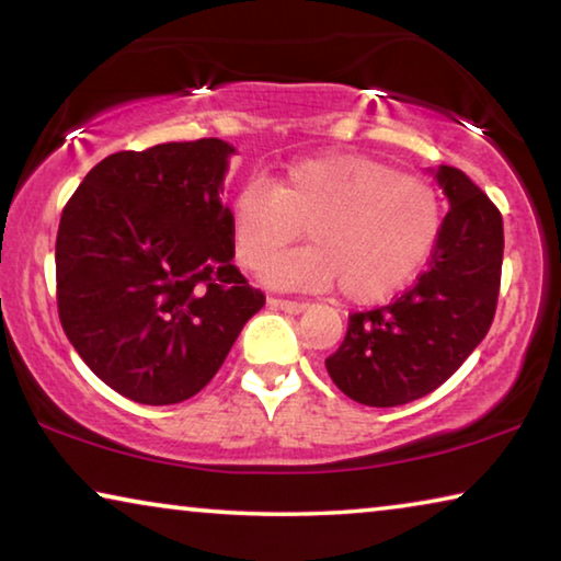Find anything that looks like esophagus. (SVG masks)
<instances>
[{"instance_id": "obj_1", "label": "esophagus", "mask_w": 561, "mask_h": 561, "mask_svg": "<svg viewBox=\"0 0 561 561\" xmlns=\"http://www.w3.org/2000/svg\"><path fill=\"white\" fill-rule=\"evenodd\" d=\"M270 307L272 309H279V311H284V314H301V311H307V307L309 304H304V301H289V299H270Z\"/></svg>"}]
</instances>
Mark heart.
Returning a JSON list of instances; mask_svg holds the SVG:
<instances>
[{
  "instance_id": "obj_1",
  "label": "heart",
  "mask_w": 561,
  "mask_h": 561,
  "mask_svg": "<svg viewBox=\"0 0 561 561\" xmlns=\"http://www.w3.org/2000/svg\"><path fill=\"white\" fill-rule=\"evenodd\" d=\"M230 225L244 270L260 267L307 227L311 244L270 260L262 279L314 291L339 284L348 301L371 304L405 287L431 257L443 207L423 178L366 156L331 153L291 163L272 187L244 185Z\"/></svg>"
}]
</instances>
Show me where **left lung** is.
<instances>
[{"mask_svg": "<svg viewBox=\"0 0 561 561\" xmlns=\"http://www.w3.org/2000/svg\"><path fill=\"white\" fill-rule=\"evenodd\" d=\"M450 210L433 257L396 301L348 317L327 371L356 403L391 408L428 396L490 331L497 307L502 215L458 168L431 170Z\"/></svg>", "mask_w": 561, "mask_h": 561, "instance_id": "left-lung-1", "label": "left lung"}]
</instances>
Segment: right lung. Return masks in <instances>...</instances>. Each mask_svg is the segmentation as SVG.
Instances as JSON below:
<instances>
[{
  "label": "right lung",
  "mask_w": 561,
  "mask_h": 561,
  "mask_svg": "<svg viewBox=\"0 0 561 561\" xmlns=\"http://www.w3.org/2000/svg\"><path fill=\"white\" fill-rule=\"evenodd\" d=\"M220 138L121 150L89 170L56 234L66 336L113 391L170 405L210 383L264 307L232 264Z\"/></svg>",
  "instance_id": "1"
}]
</instances>
